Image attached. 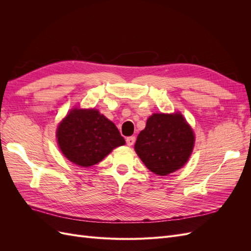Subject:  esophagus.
I'll return each instance as SVG.
<instances>
[{
	"instance_id": "1",
	"label": "esophagus",
	"mask_w": 251,
	"mask_h": 251,
	"mask_svg": "<svg viewBox=\"0 0 251 251\" xmlns=\"http://www.w3.org/2000/svg\"><path fill=\"white\" fill-rule=\"evenodd\" d=\"M135 140H136V138H135V136H130V137H127L126 138V144L128 147H132L133 144L135 143Z\"/></svg>"
}]
</instances>
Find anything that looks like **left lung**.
<instances>
[{
	"instance_id": "left-lung-1",
	"label": "left lung",
	"mask_w": 251,
	"mask_h": 251,
	"mask_svg": "<svg viewBox=\"0 0 251 251\" xmlns=\"http://www.w3.org/2000/svg\"><path fill=\"white\" fill-rule=\"evenodd\" d=\"M194 143L192 127L180 113L153 114L138 135L135 151L151 172L165 176L187 162Z\"/></svg>"
}]
</instances>
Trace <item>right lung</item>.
Here are the masks:
<instances>
[{
    "mask_svg": "<svg viewBox=\"0 0 251 251\" xmlns=\"http://www.w3.org/2000/svg\"><path fill=\"white\" fill-rule=\"evenodd\" d=\"M56 136L62 153L83 168L101 161L113 149L126 143L116 126L95 109L70 111Z\"/></svg>",
    "mask_w": 251,
    "mask_h": 251,
    "instance_id": "obj_1",
    "label": "right lung"
}]
</instances>
